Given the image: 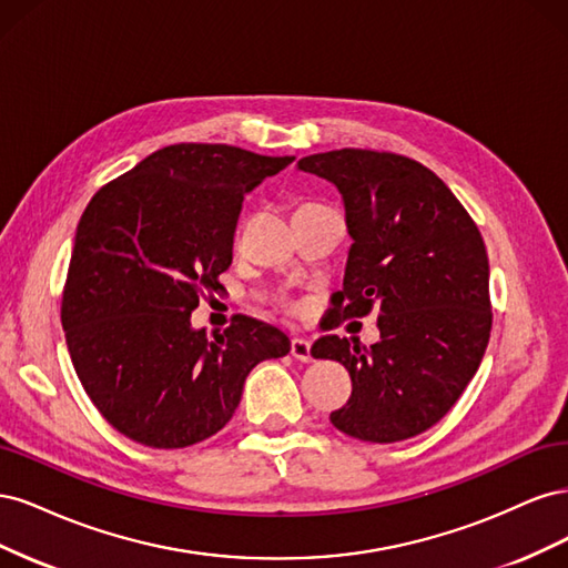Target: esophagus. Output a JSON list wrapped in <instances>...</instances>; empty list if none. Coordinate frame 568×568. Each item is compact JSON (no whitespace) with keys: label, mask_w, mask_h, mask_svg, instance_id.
<instances>
[{"label":"esophagus","mask_w":568,"mask_h":568,"mask_svg":"<svg viewBox=\"0 0 568 568\" xmlns=\"http://www.w3.org/2000/svg\"><path fill=\"white\" fill-rule=\"evenodd\" d=\"M291 355H294L296 359H301V363H311L313 355H311V341L305 338H291Z\"/></svg>","instance_id":"obj_1"}]
</instances>
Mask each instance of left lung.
<instances>
[{
  "instance_id": "1",
  "label": "left lung",
  "mask_w": 568,
  "mask_h": 568,
  "mask_svg": "<svg viewBox=\"0 0 568 568\" xmlns=\"http://www.w3.org/2000/svg\"><path fill=\"white\" fill-rule=\"evenodd\" d=\"M298 170L338 189L353 239L332 313L379 311L382 338L369 348L336 334L315 341L313 357L336 359L353 382L329 419L369 443L417 436L448 415L484 359L493 324L484 239L445 182L398 153L338 149L301 159Z\"/></svg>"
}]
</instances>
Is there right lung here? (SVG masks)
Returning <instances> with one entry per match:
<instances>
[{
    "label": "right lung",
    "instance_id": "obj_1",
    "mask_svg": "<svg viewBox=\"0 0 568 568\" xmlns=\"http://www.w3.org/2000/svg\"><path fill=\"white\" fill-rule=\"evenodd\" d=\"M294 156L227 144H173L101 186L84 209L61 322L82 388L104 419L149 448L217 434L251 369L284 357L277 326L236 317L194 329L203 288L232 265L244 194Z\"/></svg>",
    "mask_w": 568,
    "mask_h": 568
}]
</instances>
